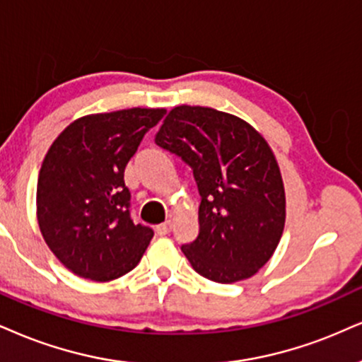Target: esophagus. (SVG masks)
<instances>
[{
	"mask_svg": "<svg viewBox=\"0 0 362 362\" xmlns=\"http://www.w3.org/2000/svg\"><path fill=\"white\" fill-rule=\"evenodd\" d=\"M171 228H173V223L171 221H164V223H160V225H158L156 226V233L158 235H168L169 231H171Z\"/></svg>",
	"mask_w": 362,
	"mask_h": 362,
	"instance_id": "obj_1",
	"label": "esophagus"
}]
</instances>
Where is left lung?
Listing matches in <instances>:
<instances>
[{
  "label": "left lung",
  "instance_id": "1",
  "mask_svg": "<svg viewBox=\"0 0 362 362\" xmlns=\"http://www.w3.org/2000/svg\"><path fill=\"white\" fill-rule=\"evenodd\" d=\"M156 144L193 169L199 233L181 247L204 279L233 284L255 275L284 231L285 191L275 156L252 126L209 107H174Z\"/></svg>",
  "mask_w": 362,
  "mask_h": 362
}]
</instances>
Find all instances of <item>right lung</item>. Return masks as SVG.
<instances>
[{
	"instance_id": "right-lung-1",
	"label": "right lung",
	"mask_w": 362,
	"mask_h": 362,
	"mask_svg": "<svg viewBox=\"0 0 362 362\" xmlns=\"http://www.w3.org/2000/svg\"><path fill=\"white\" fill-rule=\"evenodd\" d=\"M164 109H126L70 124L45 156L37 186L38 225L70 272L107 282L141 260L153 228L134 223L124 169Z\"/></svg>"
}]
</instances>
